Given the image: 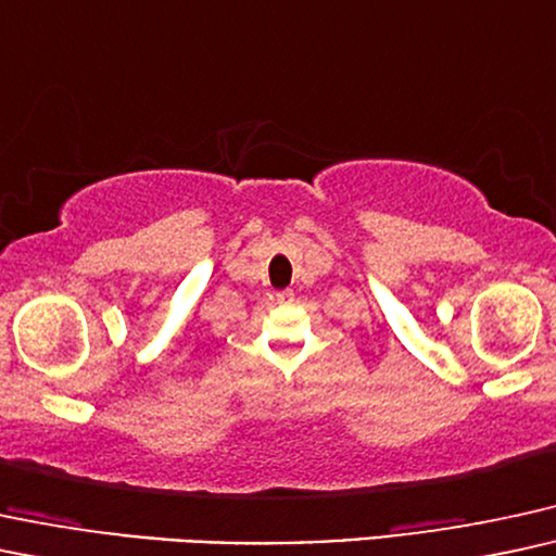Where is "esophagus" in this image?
<instances>
[{
	"instance_id": "34e87169",
	"label": "esophagus",
	"mask_w": 556,
	"mask_h": 556,
	"mask_svg": "<svg viewBox=\"0 0 556 556\" xmlns=\"http://www.w3.org/2000/svg\"><path fill=\"white\" fill-rule=\"evenodd\" d=\"M277 300L279 302H292L294 300V292L292 290H279L277 292Z\"/></svg>"
}]
</instances>
